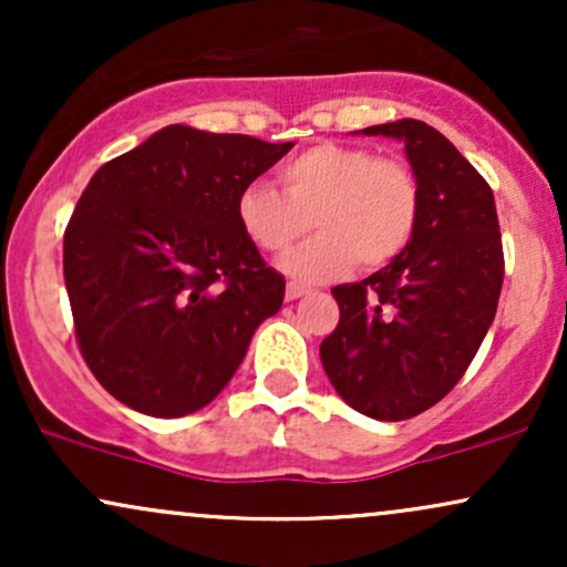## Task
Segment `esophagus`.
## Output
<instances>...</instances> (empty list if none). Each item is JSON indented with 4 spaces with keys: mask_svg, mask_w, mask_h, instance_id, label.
Returning a JSON list of instances; mask_svg holds the SVG:
<instances>
[{
    "mask_svg": "<svg viewBox=\"0 0 567 567\" xmlns=\"http://www.w3.org/2000/svg\"><path fill=\"white\" fill-rule=\"evenodd\" d=\"M306 292H309V288H303V285L288 282V288H285V298H288V301H296V298L306 296Z\"/></svg>",
    "mask_w": 567,
    "mask_h": 567,
    "instance_id": "34e87169",
    "label": "esophagus"
}]
</instances>
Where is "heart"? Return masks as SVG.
Returning a JSON list of instances; mask_svg holds the SVG:
<instances>
[{
	"mask_svg": "<svg viewBox=\"0 0 567 567\" xmlns=\"http://www.w3.org/2000/svg\"><path fill=\"white\" fill-rule=\"evenodd\" d=\"M285 194L252 181L237 197V220L250 243L282 252L315 224L320 234L279 261L301 285L328 282L360 258L383 266L405 250L419 224V181L408 165L370 148L317 143L279 167Z\"/></svg>",
	"mask_w": 567,
	"mask_h": 567,
	"instance_id": "heart-1",
	"label": "heart"
}]
</instances>
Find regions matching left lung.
<instances>
[{"label": "left lung", "instance_id": "1", "mask_svg": "<svg viewBox=\"0 0 567 567\" xmlns=\"http://www.w3.org/2000/svg\"><path fill=\"white\" fill-rule=\"evenodd\" d=\"M405 143L421 207L400 256L362 282L338 285L336 330L320 360L341 400L379 421L440 402L493 324L504 252L491 186L440 130L396 120L357 130Z\"/></svg>", "mask_w": 567, "mask_h": 567}]
</instances>
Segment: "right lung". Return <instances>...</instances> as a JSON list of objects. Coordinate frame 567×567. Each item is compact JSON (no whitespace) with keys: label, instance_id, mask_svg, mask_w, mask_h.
Masks as SVG:
<instances>
[{"label":"right lung","instance_id":"add662e5","mask_svg":"<svg viewBox=\"0 0 567 567\" xmlns=\"http://www.w3.org/2000/svg\"><path fill=\"white\" fill-rule=\"evenodd\" d=\"M292 141L167 125L90 178L63 237L82 357L122 405L178 419L224 392L285 277L237 220V197Z\"/></svg>","mask_w":567,"mask_h":567}]
</instances>
